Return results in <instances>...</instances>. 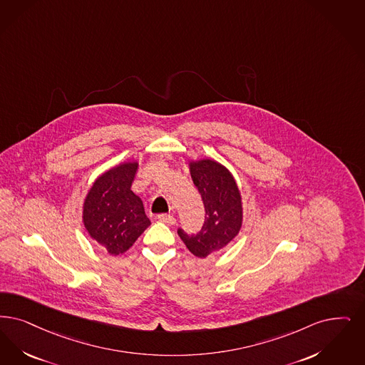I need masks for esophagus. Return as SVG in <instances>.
<instances>
[{
    "label": "esophagus",
    "mask_w": 365,
    "mask_h": 365,
    "mask_svg": "<svg viewBox=\"0 0 365 365\" xmlns=\"http://www.w3.org/2000/svg\"><path fill=\"white\" fill-rule=\"evenodd\" d=\"M158 219L167 225H175L176 219L173 215H159Z\"/></svg>",
    "instance_id": "34e87169"
}]
</instances>
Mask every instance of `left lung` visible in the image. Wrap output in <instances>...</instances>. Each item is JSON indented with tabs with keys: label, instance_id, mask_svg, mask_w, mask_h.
<instances>
[{
	"label": "left lung",
	"instance_id": "obj_1",
	"mask_svg": "<svg viewBox=\"0 0 365 365\" xmlns=\"http://www.w3.org/2000/svg\"><path fill=\"white\" fill-rule=\"evenodd\" d=\"M190 175L205 206V222L197 235L178 230V235L198 258L217 252L232 242L243 222L242 195L232 174L219 161L191 160Z\"/></svg>",
	"mask_w": 365,
	"mask_h": 365
}]
</instances>
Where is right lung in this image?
Segmentation results:
<instances>
[{
    "label": "right lung",
    "mask_w": 365,
    "mask_h": 365,
    "mask_svg": "<svg viewBox=\"0 0 365 365\" xmlns=\"http://www.w3.org/2000/svg\"><path fill=\"white\" fill-rule=\"evenodd\" d=\"M137 168V161L110 168L93 182L84 200V227L110 255L128 251L150 225L141 198L131 191Z\"/></svg>",
    "instance_id": "1"
}]
</instances>
